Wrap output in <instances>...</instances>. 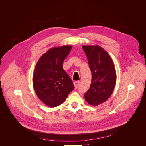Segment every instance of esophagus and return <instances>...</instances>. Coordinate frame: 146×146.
I'll use <instances>...</instances> for the list:
<instances>
[{"mask_svg": "<svg viewBox=\"0 0 146 146\" xmlns=\"http://www.w3.org/2000/svg\"><path fill=\"white\" fill-rule=\"evenodd\" d=\"M74 85L75 88H76V89H77V88L78 87L79 85H80V82H79V81H75L74 82Z\"/></svg>", "mask_w": 146, "mask_h": 146, "instance_id": "esophagus-1", "label": "esophagus"}]
</instances>
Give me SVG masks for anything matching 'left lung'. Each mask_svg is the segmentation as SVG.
Returning <instances> with one entry per match:
<instances>
[{
	"label": "left lung",
	"instance_id": "1",
	"mask_svg": "<svg viewBox=\"0 0 146 146\" xmlns=\"http://www.w3.org/2000/svg\"><path fill=\"white\" fill-rule=\"evenodd\" d=\"M91 71L89 90L84 94L87 102L98 105L107 100L113 93L116 82V73L109 54L99 46H83Z\"/></svg>",
	"mask_w": 146,
	"mask_h": 146
}]
</instances>
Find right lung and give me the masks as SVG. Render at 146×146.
<instances>
[{
    "label": "right lung",
    "mask_w": 146,
    "mask_h": 146,
    "mask_svg": "<svg viewBox=\"0 0 146 146\" xmlns=\"http://www.w3.org/2000/svg\"><path fill=\"white\" fill-rule=\"evenodd\" d=\"M72 46L53 47L43 54L35 66L33 86L36 95L50 107L63 104L74 89L73 82L63 69Z\"/></svg>",
    "instance_id": "right-lung-1"
}]
</instances>
